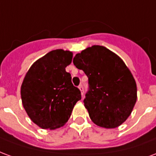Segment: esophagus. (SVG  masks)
Returning a JSON list of instances; mask_svg holds the SVG:
<instances>
[{
    "instance_id": "esophagus-1",
    "label": "esophagus",
    "mask_w": 156,
    "mask_h": 156,
    "mask_svg": "<svg viewBox=\"0 0 156 156\" xmlns=\"http://www.w3.org/2000/svg\"><path fill=\"white\" fill-rule=\"evenodd\" d=\"M78 88L80 89V91H81V94L82 95H83V85L80 84L78 86Z\"/></svg>"
}]
</instances>
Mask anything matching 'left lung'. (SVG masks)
<instances>
[{
	"label": "left lung",
	"instance_id": "obj_1",
	"mask_svg": "<svg viewBox=\"0 0 156 156\" xmlns=\"http://www.w3.org/2000/svg\"><path fill=\"white\" fill-rule=\"evenodd\" d=\"M73 64L88 78L83 103L91 120L106 129L123 124L137 99L136 83L124 61L105 47L94 45L76 54Z\"/></svg>",
	"mask_w": 156,
	"mask_h": 156
}]
</instances>
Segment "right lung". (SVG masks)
Returning a JSON list of instances; mask_svg holds the SVG:
<instances>
[{"mask_svg":"<svg viewBox=\"0 0 156 156\" xmlns=\"http://www.w3.org/2000/svg\"><path fill=\"white\" fill-rule=\"evenodd\" d=\"M73 52L57 49L39 58L27 73L21 87L22 105L39 127L55 129L63 126L71 116L81 92L72 83L66 67Z\"/></svg>","mask_w":156,"mask_h":156,"instance_id":"right-lung-1","label":"right lung"}]
</instances>
